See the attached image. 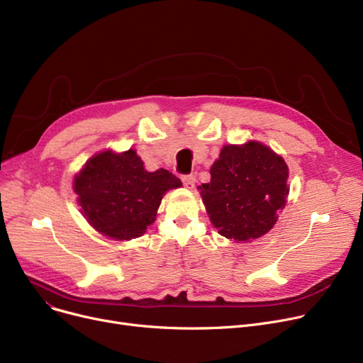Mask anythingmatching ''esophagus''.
<instances>
[{"instance_id":"esophagus-1","label":"esophagus","mask_w":363,"mask_h":363,"mask_svg":"<svg viewBox=\"0 0 363 363\" xmlns=\"http://www.w3.org/2000/svg\"><path fill=\"white\" fill-rule=\"evenodd\" d=\"M182 182L188 189H193L196 185V177L194 175H185L182 177Z\"/></svg>"}]
</instances>
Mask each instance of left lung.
Here are the masks:
<instances>
[{"mask_svg":"<svg viewBox=\"0 0 363 363\" xmlns=\"http://www.w3.org/2000/svg\"><path fill=\"white\" fill-rule=\"evenodd\" d=\"M211 175L199 189L220 235L247 242L272 230L290 191L281 156L257 141L223 145Z\"/></svg>","mask_w":363,"mask_h":363,"instance_id":"8db88e82","label":"left lung"}]
</instances>
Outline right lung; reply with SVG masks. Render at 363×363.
I'll use <instances>...</instances> for the list:
<instances>
[{
	"instance_id": "obj_1",
	"label": "right lung",
	"mask_w": 363,
	"mask_h": 363,
	"mask_svg": "<svg viewBox=\"0 0 363 363\" xmlns=\"http://www.w3.org/2000/svg\"><path fill=\"white\" fill-rule=\"evenodd\" d=\"M181 185L166 169L147 172L133 148L106 150L92 156L74 177L73 191L92 228L123 241L141 237L156 220L164 193Z\"/></svg>"
}]
</instances>
